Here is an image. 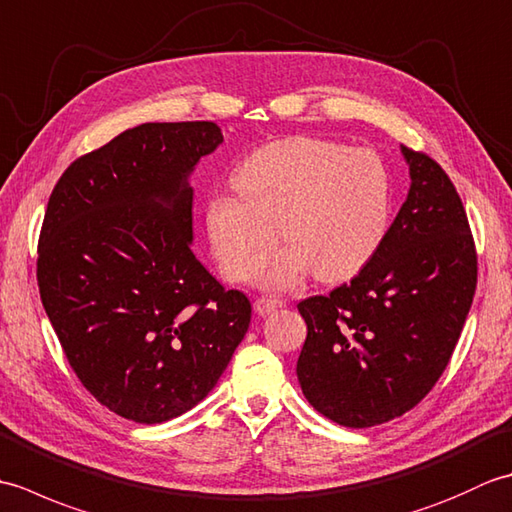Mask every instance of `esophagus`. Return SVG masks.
I'll use <instances>...</instances> for the list:
<instances>
[{"mask_svg": "<svg viewBox=\"0 0 512 512\" xmlns=\"http://www.w3.org/2000/svg\"><path fill=\"white\" fill-rule=\"evenodd\" d=\"M277 308H284V301L270 299V297H259L255 301V312L262 314V317H266V314H270V312H275Z\"/></svg>", "mask_w": 512, "mask_h": 512, "instance_id": "34e87169", "label": "esophagus"}]
</instances>
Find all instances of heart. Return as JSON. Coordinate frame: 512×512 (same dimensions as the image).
Returning <instances> with one entry per match:
<instances>
[{
  "instance_id": "b5f03b06",
  "label": "heart",
  "mask_w": 512,
  "mask_h": 512,
  "mask_svg": "<svg viewBox=\"0 0 512 512\" xmlns=\"http://www.w3.org/2000/svg\"><path fill=\"white\" fill-rule=\"evenodd\" d=\"M235 189L206 202V233L226 279L248 281L279 242L262 286L286 290L310 270L321 281L356 275L383 244L391 176L376 151L312 136L273 140L242 160Z\"/></svg>"
}]
</instances>
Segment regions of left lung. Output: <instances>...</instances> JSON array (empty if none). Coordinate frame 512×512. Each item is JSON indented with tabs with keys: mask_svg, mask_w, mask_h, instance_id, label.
Instances as JSON below:
<instances>
[{
	"mask_svg": "<svg viewBox=\"0 0 512 512\" xmlns=\"http://www.w3.org/2000/svg\"><path fill=\"white\" fill-rule=\"evenodd\" d=\"M409 193L350 284L299 303L308 336L297 361L303 396L325 418L365 429L416 407L460 339L477 257L458 191L436 160L400 147Z\"/></svg>",
	"mask_w": 512,
	"mask_h": 512,
	"instance_id": "8db88e82",
	"label": "left lung"
}]
</instances>
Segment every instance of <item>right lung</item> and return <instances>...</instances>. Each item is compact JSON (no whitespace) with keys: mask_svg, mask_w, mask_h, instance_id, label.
Wrapping results in <instances>:
<instances>
[{"mask_svg":"<svg viewBox=\"0 0 512 512\" xmlns=\"http://www.w3.org/2000/svg\"><path fill=\"white\" fill-rule=\"evenodd\" d=\"M222 143L209 121L143 123L74 160L48 200L41 303L85 389L127 420L193 409L248 330V297L191 250L189 178Z\"/></svg>","mask_w":512,"mask_h":512,"instance_id":"add662e5","label":"right lung"}]
</instances>
